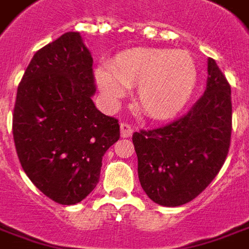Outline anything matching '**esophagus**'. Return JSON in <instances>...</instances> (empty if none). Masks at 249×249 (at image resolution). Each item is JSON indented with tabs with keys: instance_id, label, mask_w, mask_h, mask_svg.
Segmentation results:
<instances>
[{
	"instance_id": "34e87169",
	"label": "esophagus",
	"mask_w": 249,
	"mask_h": 249,
	"mask_svg": "<svg viewBox=\"0 0 249 249\" xmlns=\"http://www.w3.org/2000/svg\"><path fill=\"white\" fill-rule=\"evenodd\" d=\"M120 133H121V137H130L133 135V128L130 126L129 124H126V123H123V124L120 125Z\"/></svg>"
}]
</instances>
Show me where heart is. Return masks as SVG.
I'll return each mask as SVG.
<instances>
[{
    "label": "heart",
    "mask_w": 249,
    "mask_h": 249,
    "mask_svg": "<svg viewBox=\"0 0 249 249\" xmlns=\"http://www.w3.org/2000/svg\"><path fill=\"white\" fill-rule=\"evenodd\" d=\"M197 81V63L191 53L170 48H130L120 52L109 69L95 71V83L107 104H117L126 89L137 88V107L156 120L182 112Z\"/></svg>",
    "instance_id": "b5f03b06"
}]
</instances>
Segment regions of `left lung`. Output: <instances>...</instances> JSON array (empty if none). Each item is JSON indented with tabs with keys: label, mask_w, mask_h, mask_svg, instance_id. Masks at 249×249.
I'll use <instances>...</instances> for the list:
<instances>
[{
	"label": "left lung",
	"mask_w": 249,
	"mask_h": 249,
	"mask_svg": "<svg viewBox=\"0 0 249 249\" xmlns=\"http://www.w3.org/2000/svg\"><path fill=\"white\" fill-rule=\"evenodd\" d=\"M231 132V86L208 59L206 89L190 112L163 128L133 133L142 190L161 206L190 202L221 170Z\"/></svg>",
	"instance_id": "1"
}]
</instances>
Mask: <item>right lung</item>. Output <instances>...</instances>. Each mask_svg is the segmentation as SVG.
Segmentation results:
<instances>
[{
  "label": "right lung",
  "instance_id": "1",
  "mask_svg": "<svg viewBox=\"0 0 249 249\" xmlns=\"http://www.w3.org/2000/svg\"><path fill=\"white\" fill-rule=\"evenodd\" d=\"M93 58L79 32L36 52L17 89L13 139L22 170L44 196L75 205L100 180L119 121L95 107Z\"/></svg>",
  "mask_w": 249,
  "mask_h": 249
}]
</instances>
